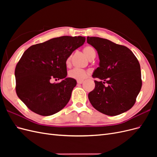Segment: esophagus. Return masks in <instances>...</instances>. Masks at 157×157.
I'll return each mask as SVG.
<instances>
[{"label": "esophagus", "instance_id": "esophagus-1", "mask_svg": "<svg viewBox=\"0 0 157 157\" xmlns=\"http://www.w3.org/2000/svg\"><path fill=\"white\" fill-rule=\"evenodd\" d=\"M83 80H77V83L78 84H82L83 83Z\"/></svg>", "mask_w": 157, "mask_h": 157}]
</instances>
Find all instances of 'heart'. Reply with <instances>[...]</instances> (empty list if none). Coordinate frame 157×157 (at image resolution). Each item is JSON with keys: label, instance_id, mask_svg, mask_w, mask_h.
Returning <instances> with one entry per match:
<instances>
[{"label": "heart", "instance_id": "b5f03b06", "mask_svg": "<svg viewBox=\"0 0 157 157\" xmlns=\"http://www.w3.org/2000/svg\"><path fill=\"white\" fill-rule=\"evenodd\" d=\"M84 54L89 59H94L96 55V51L92 46L88 45L84 47L83 48ZM71 56H69L66 60V64L67 65H69L71 63ZM87 72L86 71L80 69H73L69 71V76L71 78H73L77 80H82L86 77Z\"/></svg>", "mask_w": 157, "mask_h": 157}]
</instances>
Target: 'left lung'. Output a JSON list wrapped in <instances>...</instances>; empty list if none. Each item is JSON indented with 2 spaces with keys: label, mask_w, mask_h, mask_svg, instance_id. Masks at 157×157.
Wrapping results in <instances>:
<instances>
[{
  "label": "left lung",
  "mask_w": 157,
  "mask_h": 157,
  "mask_svg": "<svg viewBox=\"0 0 157 157\" xmlns=\"http://www.w3.org/2000/svg\"><path fill=\"white\" fill-rule=\"evenodd\" d=\"M98 52L99 66L94 71L95 88L88 94L92 105L101 113L116 116L130 109L141 86L140 65L127 47L99 37L87 36Z\"/></svg>",
  "instance_id": "left-lung-1"
}]
</instances>
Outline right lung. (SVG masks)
<instances>
[{
  "mask_svg": "<svg viewBox=\"0 0 157 157\" xmlns=\"http://www.w3.org/2000/svg\"><path fill=\"white\" fill-rule=\"evenodd\" d=\"M85 39L81 36H63L33 45L25 51L15 69L16 91L31 111L50 116L67 105L77 81L66 78V60ZM51 78L63 80L52 84Z\"/></svg>",
  "mask_w": 157,
  "mask_h": 157,
  "instance_id": "right-lung-1",
  "label": "right lung"
}]
</instances>
